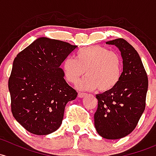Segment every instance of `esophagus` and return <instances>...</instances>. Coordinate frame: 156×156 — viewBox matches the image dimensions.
<instances>
[{"mask_svg":"<svg viewBox=\"0 0 156 156\" xmlns=\"http://www.w3.org/2000/svg\"><path fill=\"white\" fill-rule=\"evenodd\" d=\"M86 96H87V93H81H81H78V96H79L80 98H83Z\"/></svg>","mask_w":156,"mask_h":156,"instance_id":"34e87169","label":"esophagus"}]
</instances>
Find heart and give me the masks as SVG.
I'll return each instance as SVG.
<instances>
[{
    "label": "heart",
    "instance_id": "obj_1",
    "mask_svg": "<svg viewBox=\"0 0 156 156\" xmlns=\"http://www.w3.org/2000/svg\"><path fill=\"white\" fill-rule=\"evenodd\" d=\"M67 81L75 84L81 78L83 89L107 92L115 87L122 75V60L117 52L99 45L86 47L75 53V58L67 57L62 64Z\"/></svg>",
    "mask_w": 156,
    "mask_h": 156
}]
</instances>
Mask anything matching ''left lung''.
Returning a JSON list of instances; mask_svg holds the SVG:
<instances>
[{"label":"left lung","instance_id":"8db88e82","mask_svg":"<svg viewBox=\"0 0 156 156\" xmlns=\"http://www.w3.org/2000/svg\"><path fill=\"white\" fill-rule=\"evenodd\" d=\"M106 44L120 51L123 70L115 87L96 95L94 125L100 136L116 140L130 134L137 125L145 110L148 78L138 53L127 41L119 38Z\"/></svg>","mask_w":156,"mask_h":156}]
</instances>
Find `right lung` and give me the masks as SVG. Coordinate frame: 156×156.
<instances>
[{
	"mask_svg": "<svg viewBox=\"0 0 156 156\" xmlns=\"http://www.w3.org/2000/svg\"><path fill=\"white\" fill-rule=\"evenodd\" d=\"M77 47L40 37L15 58L8 81L11 111L30 133L46 135L57 130L66 105L77 97L78 93L65 81L60 67Z\"/></svg>",
	"mask_w": 156,
	"mask_h": 156,
	"instance_id": "add662e5",
	"label": "right lung"
}]
</instances>
